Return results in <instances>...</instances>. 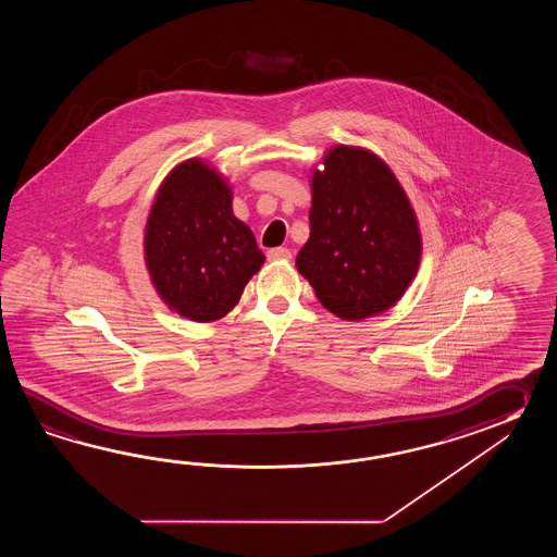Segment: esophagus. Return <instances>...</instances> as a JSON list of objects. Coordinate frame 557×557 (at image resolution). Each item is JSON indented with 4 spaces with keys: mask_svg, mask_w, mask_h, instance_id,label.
<instances>
[{
    "mask_svg": "<svg viewBox=\"0 0 557 557\" xmlns=\"http://www.w3.org/2000/svg\"><path fill=\"white\" fill-rule=\"evenodd\" d=\"M267 257H269V261H288L293 255H290V250L284 249V247H276V249L269 250Z\"/></svg>",
    "mask_w": 557,
    "mask_h": 557,
    "instance_id": "obj_1",
    "label": "esophagus"
}]
</instances>
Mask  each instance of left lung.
<instances>
[{
    "instance_id": "8db88e82",
    "label": "left lung",
    "mask_w": 557,
    "mask_h": 557,
    "mask_svg": "<svg viewBox=\"0 0 557 557\" xmlns=\"http://www.w3.org/2000/svg\"><path fill=\"white\" fill-rule=\"evenodd\" d=\"M310 237L296 257L320 305L343 320L382 314L414 281L422 237L410 199L379 154L334 145L310 175Z\"/></svg>"
}]
</instances>
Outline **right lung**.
I'll list each match as a JSON object with an SVG mask.
<instances>
[{
	"instance_id": "add662e5",
	"label": "right lung",
	"mask_w": 557,
	"mask_h": 557,
	"mask_svg": "<svg viewBox=\"0 0 557 557\" xmlns=\"http://www.w3.org/2000/svg\"><path fill=\"white\" fill-rule=\"evenodd\" d=\"M143 250L157 295L195 322L228 314L264 262L252 231L233 213L228 181L197 157L163 178Z\"/></svg>"
}]
</instances>
